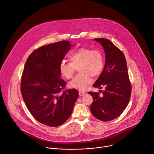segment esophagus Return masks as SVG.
Wrapping results in <instances>:
<instances>
[{
    "label": "esophagus",
    "instance_id": "obj_1",
    "mask_svg": "<svg viewBox=\"0 0 154 154\" xmlns=\"http://www.w3.org/2000/svg\"><path fill=\"white\" fill-rule=\"evenodd\" d=\"M85 94V92H82V91H79V96H84Z\"/></svg>",
    "mask_w": 154,
    "mask_h": 154
}]
</instances>
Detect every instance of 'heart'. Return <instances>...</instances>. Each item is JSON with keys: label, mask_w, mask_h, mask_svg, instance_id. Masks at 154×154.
<instances>
[{"label": "heart", "mask_w": 154, "mask_h": 154, "mask_svg": "<svg viewBox=\"0 0 154 154\" xmlns=\"http://www.w3.org/2000/svg\"><path fill=\"white\" fill-rule=\"evenodd\" d=\"M70 62L62 60L59 65L61 75L66 79L72 78L76 68L79 72L69 82L71 88L85 90L92 81L93 77L99 75L103 68L102 54L98 50L82 47L70 54Z\"/></svg>", "instance_id": "1"}]
</instances>
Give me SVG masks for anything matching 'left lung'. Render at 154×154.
<instances>
[{"label": "left lung", "mask_w": 154, "mask_h": 154, "mask_svg": "<svg viewBox=\"0 0 154 154\" xmlns=\"http://www.w3.org/2000/svg\"><path fill=\"white\" fill-rule=\"evenodd\" d=\"M105 54V64L102 72L93 85L94 88L105 90L99 92H89L93 98L91 112L97 119L108 122L119 116L129 103L131 94L126 60L123 53L110 40L96 38Z\"/></svg>", "instance_id": "left-lung-1"}]
</instances>
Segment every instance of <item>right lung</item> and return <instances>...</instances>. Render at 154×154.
<instances>
[{
	"instance_id": "1",
	"label": "right lung",
	"mask_w": 154,
	"mask_h": 154,
	"mask_svg": "<svg viewBox=\"0 0 154 154\" xmlns=\"http://www.w3.org/2000/svg\"><path fill=\"white\" fill-rule=\"evenodd\" d=\"M62 41L34 51L25 63L21 81L22 97L28 110L39 123L55 127L70 116L78 97L75 89L61 92L66 82L60 78V62L73 47Z\"/></svg>"
}]
</instances>
